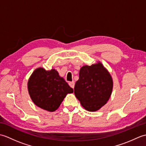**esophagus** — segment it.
Listing matches in <instances>:
<instances>
[{
    "instance_id": "obj_1",
    "label": "esophagus",
    "mask_w": 146,
    "mask_h": 146,
    "mask_svg": "<svg viewBox=\"0 0 146 146\" xmlns=\"http://www.w3.org/2000/svg\"><path fill=\"white\" fill-rule=\"evenodd\" d=\"M69 85L71 86V88H74V86H75V82L74 81H72L71 82H69Z\"/></svg>"
}]
</instances>
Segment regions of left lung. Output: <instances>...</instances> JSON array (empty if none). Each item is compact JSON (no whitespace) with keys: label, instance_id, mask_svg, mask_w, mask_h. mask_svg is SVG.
Wrapping results in <instances>:
<instances>
[{"label":"left lung","instance_id":"obj_1","mask_svg":"<svg viewBox=\"0 0 146 146\" xmlns=\"http://www.w3.org/2000/svg\"><path fill=\"white\" fill-rule=\"evenodd\" d=\"M112 89L110 74L100 62H98L80 68L74 93L83 108L89 111H95L107 104Z\"/></svg>","mask_w":146,"mask_h":146}]
</instances>
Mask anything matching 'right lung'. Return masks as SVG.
<instances>
[{
	"mask_svg": "<svg viewBox=\"0 0 146 146\" xmlns=\"http://www.w3.org/2000/svg\"><path fill=\"white\" fill-rule=\"evenodd\" d=\"M31 98L37 106L49 111H54L60 107L68 94L73 92L58 71H46L38 68L33 71L27 83Z\"/></svg>",
	"mask_w": 146,
	"mask_h": 146,
	"instance_id": "obj_1",
	"label": "right lung"
}]
</instances>
